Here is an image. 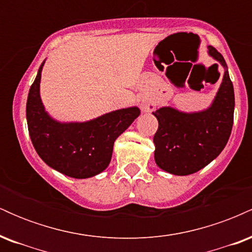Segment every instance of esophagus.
<instances>
[{"mask_svg":"<svg viewBox=\"0 0 252 252\" xmlns=\"http://www.w3.org/2000/svg\"><path fill=\"white\" fill-rule=\"evenodd\" d=\"M155 104L153 100H149V99H144L142 100V109L144 111H152L153 109H154Z\"/></svg>","mask_w":252,"mask_h":252,"instance_id":"34e87169","label":"esophagus"}]
</instances>
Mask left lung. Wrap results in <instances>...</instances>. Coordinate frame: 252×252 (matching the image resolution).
Wrapping results in <instances>:
<instances>
[{
    "mask_svg": "<svg viewBox=\"0 0 252 252\" xmlns=\"http://www.w3.org/2000/svg\"><path fill=\"white\" fill-rule=\"evenodd\" d=\"M209 54L225 68L212 105L204 111L181 112L164 106L153 112L158 128L154 135L155 162L174 175L198 172L222 152L231 135L235 92L224 58L212 46Z\"/></svg>",
    "mask_w": 252,
    "mask_h": 252,
    "instance_id": "left-lung-1",
    "label": "left lung"
}]
</instances>
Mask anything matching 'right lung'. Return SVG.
I'll return each mask as SVG.
<instances>
[{
	"instance_id": "right-lung-1",
	"label": "right lung",
	"mask_w": 252,
	"mask_h": 252,
	"mask_svg": "<svg viewBox=\"0 0 252 252\" xmlns=\"http://www.w3.org/2000/svg\"><path fill=\"white\" fill-rule=\"evenodd\" d=\"M42 65L28 94L26 116L32 143L43 162L63 174L86 179L102 173L111 161L116 138L140 116V109H121L83 123H60L40 98Z\"/></svg>"
}]
</instances>
